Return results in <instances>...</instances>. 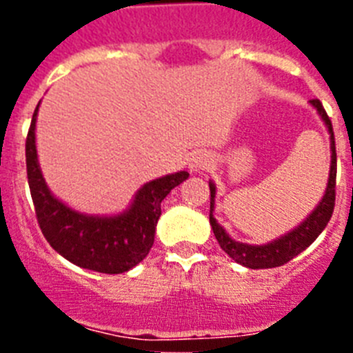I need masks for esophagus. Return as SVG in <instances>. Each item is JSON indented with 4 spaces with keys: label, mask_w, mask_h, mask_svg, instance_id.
<instances>
[{
    "label": "esophagus",
    "mask_w": 353,
    "mask_h": 353,
    "mask_svg": "<svg viewBox=\"0 0 353 353\" xmlns=\"http://www.w3.org/2000/svg\"><path fill=\"white\" fill-rule=\"evenodd\" d=\"M210 164V155L207 152H194L189 159V170L192 173H199V171H203L205 168Z\"/></svg>",
    "instance_id": "esophagus-1"
}]
</instances>
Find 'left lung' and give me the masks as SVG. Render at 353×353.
Listing matches in <instances>:
<instances>
[{
    "label": "left lung",
    "mask_w": 353,
    "mask_h": 353,
    "mask_svg": "<svg viewBox=\"0 0 353 353\" xmlns=\"http://www.w3.org/2000/svg\"><path fill=\"white\" fill-rule=\"evenodd\" d=\"M310 104L316 109L318 117L322 118L325 123L327 130L330 136V170H329V180H327L325 192H323L320 203L314 207L301 224L290 230L288 233L281 235L279 239L267 242L261 245H252L239 242V240L232 239L228 235L226 230L221 226L214 217L215 210V183L208 182L210 187V226L214 230V235L219 242L221 249L226 252L228 256L235 260L236 263L244 265L248 269H272V267H281V265L288 263L290 260L301 254L302 251L310 248L318 235L325 230L327 223L330 221V215L334 212V199H336V145H334V132H332V123H330L329 117H327L325 109H323L322 102L318 99L310 101Z\"/></svg>",
    "instance_id": "1"
}]
</instances>
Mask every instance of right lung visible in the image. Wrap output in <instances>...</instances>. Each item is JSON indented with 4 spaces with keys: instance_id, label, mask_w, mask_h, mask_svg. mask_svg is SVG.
Here are the masks:
<instances>
[{
    "instance_id": "1",
    "label": "right lung",
    "mask_w": 353,
    "mask_h": 353,
    "mask_svg": "<svg viewBox=\"0 0 353 353\" xmlns=\"http://www.w3.org/2000/svg\"><path fill=\"white\" fill-rule=\"evenodd\" d=\"M39 105L28 130L26 170L43 236L56 252L77 267L102 274L127 272L143 261L154 245L162 199L189 179V173L179 171L146 182L120 214L92 215L74 210L52 194L40 170L35 143Z\"/></svg>"
}]
</instances>
